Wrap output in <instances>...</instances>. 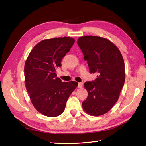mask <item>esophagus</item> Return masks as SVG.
<instances>
[{
	"label": "esophagus",
	"mask_w": 146,
	"mask_h": 146,
	"mask_svg": "<svg viewBox=\"0 0 146 146\" xmlns=\"http://www.w3.org/2000/svg\"><path fill=\"white\" fill-rule=\"evenodd\" d=\"M82 86H83V83H82V82L78 83V88H82Z\"/></svg>",
	"instance_id": "esophagus-1"
}]
</instances>
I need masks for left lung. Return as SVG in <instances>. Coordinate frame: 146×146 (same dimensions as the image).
I'll return each instance as SVG.
<instances>
[{
	"label": "left lung",
	"mask_w": 146,
	"mask_h": 146,
	"mask_svg": "<svg viewBox=\"0 0 146 146\" xmlns=\"http://www.w3.org/2000/svg\"><path fill=\"white\" fill-rule=\"evenodd\" d=\"M77 44L87 61L90 72L97 73L94 81L84 84L88 92L83 108L99 116L112 108L125 82V64L121 52L108 39L96 36L80 37Z\"/></svg>",
	"instance_id": "left-lung-1"
}]
</instances>
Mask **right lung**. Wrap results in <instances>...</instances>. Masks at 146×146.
<instances>
[{"mask_svg": "<svg viewBox=\"0 0 146 146\" xmlns=\"http://www.w3.org/2000/svg\"><path fill=\"white\" fill-rule=\"evenodd\" d=\"M75 42L70 37L42 40L35 46L25 61V87L38 111L48 117L60 116L66 102L78 86L75 81L63 82L56 69Z\"/></svg>", "mask_w": 146, "mask_h": 146, "instance_id": "1", "label": "right lung"}]
</instances>
